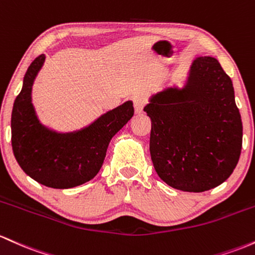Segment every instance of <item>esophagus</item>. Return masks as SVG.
Returning <instances> with one entry per match:
<instances>
[{"label":"esophagus","mask_w":255,"mask_h":255,"mask_svg":"<svg viewBox=\"0 0 255 255\" xmlns=\"http://www.w3.org/2000/svg\"><path fill=\"white\" fill-rule=\"evenodd\" d=\"M145 105V100L142 99V97H135L133 100V107H135V111L137 114L143 112V108H144Z\"/></svg>","instance_id":"esophagus-1"}]
</instances>
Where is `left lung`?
I'll use <instances>...</instances> for the list:
<instances>
[{
    "mask_svg": "<svg viewBox=\"0 0 255 255\" xmlns=\"http://www.w3.org/2000/svg\"><path fill=\"white\" fill-rule=\"evenodd\" d=\"M144 112L151 120V161L166 184L202 193L230 177L241 154L242 122L218 60L196 58L184 87L153 95Z\"/></svg>",
    "mask_w": 255,
    "mask_h": 255,
    "instance_id": "obj_1",
    "label": "left lung"
}]
</instances>
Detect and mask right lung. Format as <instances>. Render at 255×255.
Here are the masks:
<instances>
[{"label":"right lung","mask_w":255,"mask_h":255,"mask_svg":"<svg viewBox=\"0 0 255 255\" xmlns=\"http://www.w3.org/2000/svg\"><path fill=\"white\" fill-rule=\"evenodd\" d=\"M42 54L28 66L12 111V147L27 176L45 187L68 189L90 181L101 168L112 137L132 118V101L108 111L88 127L58 132L39 122L32 85L44 64Z\"/></svg>","instance_id":"add662e5"}]
</instances>
